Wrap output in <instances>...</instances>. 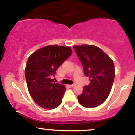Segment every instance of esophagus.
I'll return each instance as SVG.
<instances>
[{"instance_id":"obj_1","label":"esophagus","mask_w":135,"mask_h":135,"mask_svg":"<svg viewBox=\"0 0 135 135\" xmlns=\"http://www.w3.org/2000/svg\"><path fill=\"white\" fill-rule=\"evenodd\" d=\"M74 86H75V84H70V85H69V87H70V88H73V87H74Z\"/></svg>"}]
</instances>
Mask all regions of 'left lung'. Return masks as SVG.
<instances>
[{
  "label": "left lung",
  "instance_id": "left-lung-1",
  "mask_svg": "<svg viewBox=\"0 0 135 135\" xmlns=\"http://www.w3.org/2000/svg\"><path fill=\"white\" fill-rule=\"evenodd\" d=\"M83 66L85 76L90 83L84 86L83 93L77 96L79 103L86 108L99 106L107 98L115 78L112 60L100 48L93 45L74 46Z\"/></svg>",
  "mask_w": 135,
  "mask_h": 135
}]
</instances>
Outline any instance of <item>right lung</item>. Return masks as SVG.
<instances>
[{
  "label": "right lung",
  "mask_w": 135,
  "mask_h": 135,
  "mask_svg": "<svg viewBox=\"0 0 135 135\" xmlns=\"http://www.w3.org/2000/svg\"><path fill=\"white\" fill-rule=\"evenodd\" d=\"M68 46L53 45L38 49L28 59L25 78L29 93L34 102L46 109H54L61 104L66 88L54 83L59 66L70 56Z\"/></svg>",
  "instance_id": "right-lung-1"
}]
</instances>
